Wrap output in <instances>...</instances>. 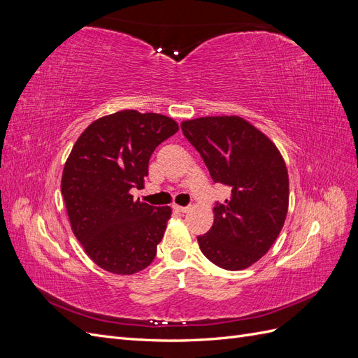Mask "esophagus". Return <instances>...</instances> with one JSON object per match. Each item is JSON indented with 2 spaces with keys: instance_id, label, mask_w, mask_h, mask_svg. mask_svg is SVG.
I'll list each match as a JSON object with an SVG mask.
<instances>
[{
  "instance_id": "obj_1",
  "label": "esophagus",
  "mask_w": 358,
  "mask_h": 358,
  "mask_svg": "<svg viewBox=\"0 0 358 358\" xmlns=\"http://www.w3.org/2000/svg\"><path fill=\"white\" fill-rule=\"evenodd\" d=\"M173 209H175L176 212H180V213H185L189 210V208H185V206H178V204H173Z\"/></svg>"
}]
</instances>
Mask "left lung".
I'll return each mask as SVG.
<instances>
[{"label":"left lung","mask_w":358,"mask_h":358,"mask_svg":"<svg viewBox=\"0 0 358 358\" xmlns=\"http://www.w3.org/2000/svg\"><path fill=\"white\" fill-rule=\"evenodd\" d=\"M180 128L213 182L230 188V197L213 208L212 229L197 237L201 252L225 270L252 266L275 243L287 218L289 188L282 155L241 116L197 117Z\"/></svg>","instance_id":"obj_1"}]
</instances>
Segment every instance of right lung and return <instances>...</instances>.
I'll list each match as a JSON object with an SVG mask.
<instances>
[{"label": "right lung", "instance_id": "add662e5", "mask_svg": "<svg viewBox=\"0 0 358 358\" xmlns=\"http://www.w3.org/2000/svg\"><path fill=\"white\" fill-rule=\"evenodd\" d=\"M178 129L169 116L121 110L94 121L71 149L61 180L71 230L107 272L133 275L154 262L171 209L129 191L143 188L150 155Z\"/></svg>", "mask_w": 358, "mask_h": 358}]
</instances>
